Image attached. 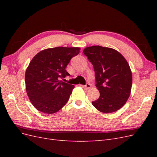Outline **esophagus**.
<instances>
[{
  "instance_id": "esophagus-1",
  "label": "esophagus",
  "mask_w": 157,
  "mask_h": 157,
  "mask_svg": "<svg viewBox=\"0 0 157 157\" xmlns=\"http://www.w3.org/2000/svg\"><path fill=\"white\" fill-rule=\"evenodd\" d=\"M83 87H84L85 89L88 90V89L91 88V84H89V83H87L86 85H85V86H83Z\"/></svg>"
}]
</instances>
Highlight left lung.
I'll return each mask as SVG.
<instances>
[{"label":"left lung","instance_id":"1","mask_svg":"<svg viewBox=\"0 0 157 157\" xmlns=\"http://www.w3.org/2000/svg\"><path fill=\"white\" fill-rule=\"evenodd\" d=\"M83 53L94 66L96 87L100 96L92 105L103 113L119 110L129 98L132 74L130 65L120 52L100 46L85 48Z\"/></svg>","mask_w":157,"mask_h":157}]
</instances>
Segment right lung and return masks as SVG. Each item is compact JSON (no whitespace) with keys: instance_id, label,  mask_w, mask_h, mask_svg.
Here are the masks:
<instances>
[{"instance_id":"right-lung-1","label":"right lung","mask_w":157,"mask_h":157,"mask_svg":"<svg viewBox=\"0 0 157 157\" xmlns=\"http://www.w3.org/2000/svg\"><path fill=\"white\" fill-rule=\"evenodd\" d=\"M80 50L78 47L47 48L30 61L25 71V89L38 111L53 114L67 103L75 86L60 79L70 75L65 68Z\"/></svg>"}]
</instances>
